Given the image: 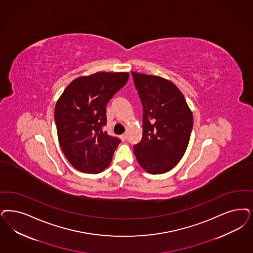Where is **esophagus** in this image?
I'll list each match as a JSON object with an SVG mask.
<instances>
[{
    "label": "esophagus",
    "instance_id": "34e87169",
    "mask_svg": "<svg viewBox=\"0 0 253 253\" xmlns=\"http://www.w3.org/2000/svg\"><path fill=\"white\" fill-rule=\"evenodd\" d=\"M126 138H127V133H123V134H122V135H121V139H122V141L126 140Z\"/></svg>",
    "mask_w": 253,
    "mask_h": 253
}]
</instances>
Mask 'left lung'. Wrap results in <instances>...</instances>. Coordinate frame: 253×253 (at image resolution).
I'll use <instances>...</instances> for the list:
<instances>
[{
  "instance_id": "left-lung-1",
  "label": "left lung",
  "mask_w": 253,
  "mask_h": 253,
  "mask_svg": "<svg viewBox=\"0 0 253 253\" xmlns=\"http://www.w3.org/2000/svg\"><path fill=\"white\" fill-rule=\"evenodd\" d=\"M131 73L143 106V136L133 153L148 173L164 174L183 157L193 126L192 111L173 82Z\"/></svg>"
}]
</instances>
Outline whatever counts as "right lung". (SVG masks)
<instances>
[{
	"label": "right lung",
	"instance_id": "right-lung-1",
	"mask_svg": "<svg viewBox=\"0 0 253 253\" xmlns=\"http://www.w3.org/2000/svg\"><path fill=\"white\" fill-rule=\"evenodd\" d=\"M126 72H98L73 80L55 106V123L61 150L77 170L98 174L108 167L118 137L103 131L106 105L125 86Z\"/></svg>",
	"mask_w": 253,
	"mask_h": 253
}]
</instances>
